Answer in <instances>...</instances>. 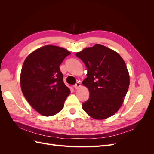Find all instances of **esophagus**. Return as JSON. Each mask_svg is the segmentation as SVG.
<instances>
[{
	"mask_svg": "<svg viewBox=\"0 0 154 154\" xmlns=\"http://www.w3.org/2000/svg\"><path fill=\"white\" fill-rule=\"evenodd\" d=\"M80 87H81V84H80V82H77L76 84L74 85V88H76V89H78V88H79Z\"/></svg>",
	"mask_w": 154,
	"mask_h": 154,
	"instance_id": "obj_1",
	"label": "esophagus"
}]
</instances>
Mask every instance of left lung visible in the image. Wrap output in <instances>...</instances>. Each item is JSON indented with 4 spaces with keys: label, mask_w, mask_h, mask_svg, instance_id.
Returning a JSON list of instances; mask_svg holds the SVG:
<instances>
[{
    "label": "left lung",
    "mask_w": 154,
    "mask_h": 154,
    "mask_svg": "<svg viewBox=\"0 0 154 154\" xmlns=\"http://www.w3.org/2000/svg\"><path fill=\"white\" fill-rule=\"evenodd\" d=\"M76 55L88 71L82 83L90 96L82 104L83 109L96 119L110 117L119 109L128 89L130 77L123 59L116 51L97 44Z\"/></svg>",
    "instance_id": "1"
}]
</instances>
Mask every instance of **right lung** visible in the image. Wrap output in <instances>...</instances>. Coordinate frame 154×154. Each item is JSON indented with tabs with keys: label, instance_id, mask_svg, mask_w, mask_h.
Segmentation results:
<instances>
[{
	"label": "right lung",
	"instance_id": "add662e5",
	"mask_svg": "<svg viewBox=\"0 0 154 154\" xmlns=\"http://www.w3.org/2000/svg\"><path fill=\"white\" fill-rule=\"evenodd\" d=\"M69 51L48 45L32 52L23 63L20 86L31 106L45 116L58 113L70 94L65 85L60 66Z\"/></svg>",
	"mask_w": 154,
	"mask_h": 154
}]
</instances>
